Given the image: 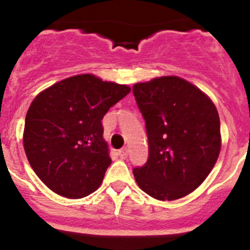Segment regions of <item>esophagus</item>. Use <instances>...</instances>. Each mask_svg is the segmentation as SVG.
I'll return each mask as SVG.
<instances>
[{
	"label": "esophagus",
	"instance_id": "1",
	"mask_svg": "<svg viewBox=\"0 0 250 250\" xmlns=\"http://www.w3.org/2000/svg\"><path fill=\"white\" fill-rule=\"evenodd\" d=\"M118 155H120L122 159H125L128 157V149L127 148H122L118 150Z\"/></svg>",
	"mask_w": 250,
	"mask_h": 250
}]
</instances>
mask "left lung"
<instances>
[{"label": "left lung", "instance_id": "obj_1", "mask_svg": "<svg viewBox=\"0 0 250 250\" xmlns=\"http://www.w3.org/2000/svg\"><path fill=\"white\" fill-rule=\"evenodd\" d=\"M146 121L149 157L133 169L139 188L162 201L178 200L199 188L221 150L216 106L200 88L178 76L133 86Z\"/></svg>", "mask_w": 250, "mask_h": 250}]
</instances>
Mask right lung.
Wrapping results in <instances>:
<instances>
[{
	"mask_svg": "<svg viewBox=\"0 0 250 250\" xmlns=\"http://www.w3.org/2000/svg\"><path fill=\"white\" fill-rule=\"evenodd\" d=\"M130 88L90 74L41 92L25 116L23 146L30 167L55 193L83 199L96 191L111 165L102 118Z\"/></svg>",
	"mask_w": 250,
	"mask_h": 250,
	"instance_id": "right-lung-1",
	"label": "right lung"
}]
</instances>
